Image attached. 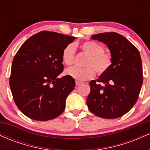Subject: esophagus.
<instances>
[{
    "instance_id": "34e87169",
    "label": "esophagus",
    "mask_w": 150,
    "mask_h": 150,
    "mask_svg": "<svg viewBox=\"0 0 150 150\" xmlns=\"http://www.w3.org/2000/svg\"><path fill=\"white\" fill-rule=\"evenodd\" d=\"M82 84V82H80V81H75V85L76 86H79L80 85Z\"/></svg>"
}]
</instances>
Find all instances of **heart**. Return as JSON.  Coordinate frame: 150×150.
I'll return each mask as SVG.
<instances>
[{"mask_svg":"<svg viewBox=\"0 0 150 150\" xmlns=\"http://www.w3.org/2000/svg\"><path fill=\"white\" fill-rule=\"evenodd\" d=\"M83 52L88 56L85 63V68L71 67L65 70V74L76 80L84 81L90 80L96 72L101 75L108 71L113 64V56L104 50V47L94 41H87L80 46ZM75 56V45L70 43L65 46L62 51V61L70 65L73 63Z\"/></svg>","mask_w":150,"mask_h":150,"instance_id":"1","label":"heart"}]
</instances>
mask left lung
I'll return each mask as SVG.
<instances>
[{"label": "left lung", "instance_id": "8db88e82", "mask_svg": "<svg viewBox=\"0 0 150 150\" xmlns=\"http://www.w3.org/2000/svg\"><path fill=\"white\" fill-rule=\"evenodd\" d=\"M92 39L107 45L113 64L97 80L90 81L87 106L101 118H118L131 109L140 94L143 82L140 52L126 38L116 32L94 34Z\"/></svg>", "mask_w": 150, "mask_h": 150}]
</instances>
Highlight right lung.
Instances as JSON below:
<instances>
[{
    "mask_svg": "<svg viewBox=\"0 0 150 150\" xmlns=\"http://www.w3.org/2000/svg\"><path fill=\"white\" fill-rule=\"evenodd\" d=\"M75 39L42 31L29 38L15 54L10 87L15 104L26 116L45 121L63 112L75 82L68 75L58 76L63 70L62 51Z\"/></svg>",
    "mask_w": 150,
    "mask_h": 150,
    "instance_id": "add662e5",
    "label": "right lung"
}]
</instances>
